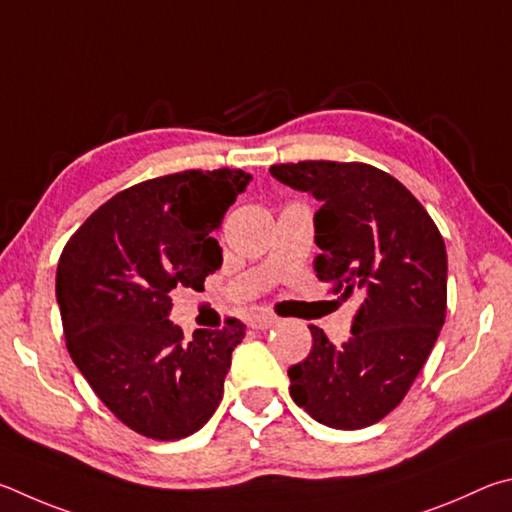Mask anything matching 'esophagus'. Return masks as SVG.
I'll use <instances>...</instances> for the list:
<instances>
[{"mask_svg": "<svg viewBox=\"0 0 512 512\" xmlns=\"http://www.w3.org/2000/svg\"><path fill=\"white\" fill-rule=\"evenodd\" d=\"M276 324H279V319H276L274 315H256L254 319L249 321V326L256 328V330H267V328H272Z\"/></svg>", "mask_w": 512, "mask_h": 512, "instance_id": "esophagus-1", "label": "esophagus"}]
</instances>
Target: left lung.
Listing matches in <instances>:
<instances>
[{
  "label": "left lung",
  "instance_id": "obj_1",
  "mask_svg": "<svg viewBox=\"0 0 512 512\" xmlns=\"http://www.w3.org/2000/svg\"><path fill=\"white\" fill-rule=\"evenodd\" d=\"M270 173L321 202L315 272L342 299L360 301L342 346L310 326L312 351L290 366V396L321 425L369 427L407 396L445 324L443 236L425 206L375 166L299 161Z\"/></svg>",
  "mask_w": 512,
  "mask_h": 512
}]
</instances>
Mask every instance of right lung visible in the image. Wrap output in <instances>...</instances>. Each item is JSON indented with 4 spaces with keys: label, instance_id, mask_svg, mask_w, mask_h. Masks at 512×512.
<instances>
[{
    "label": "right lung",
    "instance_id": "right-lung-1",
    "mask_svg": "<svg viewBox=\"0 0 512 512\" xmlns=\"http://www.w3.org/2000/svg\"><path fill=\"white\" fill-rule=\"evenodd\" d=\"M251 175L184 170L134 184L89 215L62 249L56 299L67 351L89 387L134 432L191 436L218 409L245 324L195 330L168 319L177 288L202 290L222 265L211 233Z\"/></svg>",
    "mask_w": 512,
    "mask_h": 512
}]
</instances>
